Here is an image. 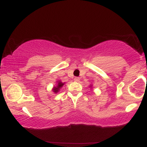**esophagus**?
<instances>
[{
    "label": "esophagus",
    "mask_w": 147,
    "mask_h": 147,
    "mask_svg": "<svg viewBox=\"0 0 147 147\" xmlns=\"http://www.w3.org/2000/svg\"><path fill=\"white\" fill-rule=\"evenodd\" d=\"M79 80H80V78L79 77H75V79H74V81L75 82H79Z\"/></svg>",
    "instance_id": "esophagus-1"
}]
</instances>
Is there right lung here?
I'll list each match as a JSON object with an SVG mask.
<instances>
[{"label": "right lung", "instance_id": "1", "mask_svg": "<svg viewBox=\"0 0 147 147\" xmlns=\"http://www.w3.org/2000/svg\"><path fill=\"white\" fill-rule=\"evenodd\" d=\"M63 84H64L62 83L61 82H58V84H57V86H55V88H54V89H53L54 92H55V93H57V92H58L60 88H61L62 86H63Z\"/></svg>", "mask_w": 147, "mask_h": 147}]
</instances>
